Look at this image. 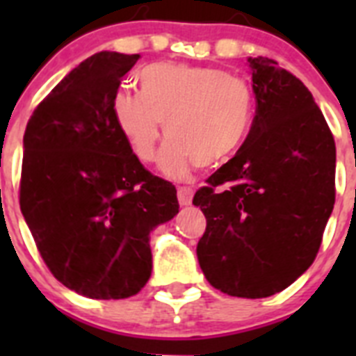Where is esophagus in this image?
<instances>
[{
  "label": "esophagus",
  "instance_id": "1",
  "mask_svg": "<svg viewBox=\"0 0 356 356\" xmlns=\"http://www.w3.org/2000/svg\"><path fill=\"white\" fill-rule=\"evenodd\" d=\"M193 188L191 187H178V201H180L181 207L191 205V201H193Z\"/></svg>",
  "mask_w": 356,
  "mask_h": 356
}]
</instances>
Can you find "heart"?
<instances>
[{
	"label": "heart",
	"mask_w": 356,
	"mask_h": 356,
	"mask_svg": "<svg viewBox=\"0 0 356 356\" xmlns=\"http://www.w3.org/2000/svg\"><path fill=\"white\" fill-rule=\"evenodd\" d=\"M139 87L140 92L119 89L114 94L112 118L143 162L155 159L165 122L169 139L160 171L171 178H184L196 163L207 168L232 156L253 124L250 83L219 67L151 64L139 72Z\"/></svg>",
	"instance_id": "heart-1"
}]
</instances>
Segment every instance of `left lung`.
<instances>
[{
  "label": "left lung",
  "instance_id": "8db88e82",
  "mask_svg": "<svg viewBox=\"0 0 356 356\" xmlns=\"http://www.w3.org/2000/svg\"><path fill=\"white\" fill-rule=\"evenodd\" d=\"M248 65L251 130L193 203L207 217L196 248L203 275L225 294L257 300L316 259L335 203V140L303 81L266 56Z\"/></svg>",
  "mask_w": 356,
  "mask_h": 356
}]
</instances>
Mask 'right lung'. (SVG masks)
<instances>
[{
	"label": "right lung",
	"mask_w": 356,
	"mask_h": 356,
	"mask_svg": "<svg viewBox=\"0 0 356 356\" xmlns=\"http://www.w3.org/2000/svg\"><path fill=\"white\" fill-rule=\"evenodd\" d=\"M140 55L99 51L33 110L19 205L60 284L92 300L137 294L151 276L149 234L178 213L176 188L131 153L112 97Z\"/></svg>",
	"instance_id": "1"
}]
</instances>
